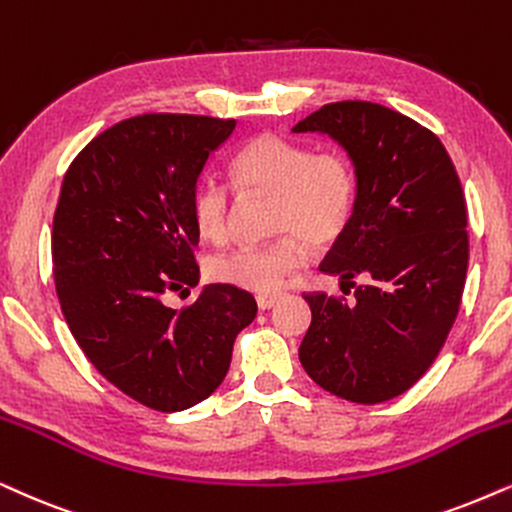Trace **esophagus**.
Returning a JSON list of instances; mask_svg holds the SVG:
<instances>
[{
    "label": "esophagus",
    "instance_id": "esophagus-1",
    "mask_svg": "<svg viewBox=\"0 0 512 512\" xmlns=\"http://www.w3.org/2000/svg\"><path fill=\"white\" fill-rule=\"evenodd\" d=\"M281 302V295H257V307L262 309H271V307H276V304Z\"/></svg>",
    "mask_w": 512,
    "mask_h": 512
}]
</instances>
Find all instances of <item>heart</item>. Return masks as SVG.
<instances>
[{
  "mask_svg": "<svg viewBox=\"0 0 512 512\" xmlns=\"http://www.w3.org/2000/svg\"><path fill=\"white\" fill-rule=\"evenodd\" d=\"M231 177L245 196L274 198L262 245H241L212 257L210 276L238 290L271 295L307 260V243L328 248L345 234L357 200V174L340 151H314L300 141L264 132L245 141L231 160ZM193 222L208 241L222 243L234 222V193L215 179L200 181L191 200Z\"/></svg>",
  "mask_w": 512,
  "mask_h": 512,
  "instance_id": "1",
  "label": "heart"
}]
</instances>
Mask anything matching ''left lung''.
<instances>
[{
    "label": "left lung",
    "instance_id": "obj_1",
    "mask_svg": "<svg viewBox=\"0 0 512 512\" xmlns=\"http://www.w3.org/2000/svg\"><path fill=\"white\" fill-rule=\"evenodd\" d=\"M293 132L328 134L352 160L354 212L321 271L342 286L366 278L352 304L304 295L300 361L335 397L380 404L423 378L456 321L468 271L461 181L430 129L380 103H328Z\"/></svg>",
    "mask_w": 512,
    "mask_h": 512
}]
</instances>
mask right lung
Returning a JSON list of instances; mask_svg holds the SVG:
<instances>
[{
    "label": "right lung",
    "instance_id": "1",
    "mask_svg": "<svg viewBox=\"0 0 512 512\" xmlns=\"http://www.w3.org/2000/svg\"><path fill=\"white\" fill-rule=\"evenodd\" d=\"M236 120L146 113L77 153L54 212V283L70 333L108 383L155 411H184L222 385L248 290L210 283L184 309L167 290L198 286L191 200Z\"/></svg>",
    "mask_w": 512,
    "mask_h": 512
}]
</instances>
